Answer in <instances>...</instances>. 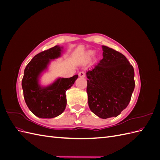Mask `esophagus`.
I'll list each match as a JSON object with an SVG mask.
<instances>
[{"label": "esophagus", "mask_w": 160, "mask_h": 160, "mask_svg": "<svg viewBox=\"0 0 160 160\" xmlns=\"http://www.w3.org/2000/svg\"><path fill=\"white\" fill-rule=\"evenodd\" d=\"M79 76L80 77H85V72H84V71H80V72H79Z\"/></svg>", "instance_id": "34e87169"}]
</instances>
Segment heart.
I'll use <instances>...</instances> for the list:
<instances>
[{
    "label": "heart",
    "instance_id": "b5f03b06",
    "mask_svg": "<svg viewBox=\"0 0 160 160\" xmlns=\"http://www.w3.org/2000/svg\"><path fill=\"white\" fill-rule=\"evenodd\" d=\"M90 55H93V52H90Z\"/></svg>",
    "mask_w": 160,
    "mask_h": 160
}]
</instances>
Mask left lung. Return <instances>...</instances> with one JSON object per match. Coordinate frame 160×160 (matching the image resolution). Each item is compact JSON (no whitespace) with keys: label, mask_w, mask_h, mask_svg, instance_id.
Instances as JSON below:
<instances>
[{"label":"left lung","mask_w":160,"mask_h":160,"mask_svg":"<svg viewBox=\"0 0 160 160\" xmlns=\"http://www.w3.org/2000/svg\"><path fill=\"white\" fill-rule=\"evenodd\" d=\"M103 57L86 72L91 111L98 117H117L128 107L135 88L133 66L122 53L102 46Z\"/></svg>","instance_id":"1"}]
</instances>
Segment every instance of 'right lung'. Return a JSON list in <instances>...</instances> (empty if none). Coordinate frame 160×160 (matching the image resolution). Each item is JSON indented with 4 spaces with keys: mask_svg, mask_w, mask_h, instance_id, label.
I'll use <instances>...</instances> for the list:
<instances>
[{
    "mask_svg": "<svg viewBox=\"0 0 160 160\" xmlns=\"http://www.w3.org/2000/svg\"><path fill=\"white\" fill-rule=\"evenodd\" d=\"M61 48L55 46L34 57L24 71L22 88L26 104L31 112L40 118H53L61 115L67 105L66 91L78 78L75 75L70 78H59L52 85L42 88L38 77L47 69L51 59L60 57Z\"/></svg>",
    "mask_w": 160,
    "mask_h": 160,
    "instance_id": "right-lung-1",
    "label": "right lung"
}]
</instances>
